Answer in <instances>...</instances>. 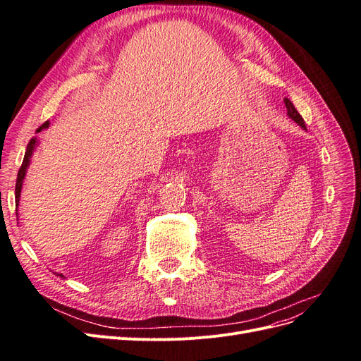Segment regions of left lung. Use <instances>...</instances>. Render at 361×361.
I'll return each mask as SVG.
<instances>
[{"label":"left lung","mask_w":361,"mask_h":361,"mask_svg":"<svg viewBox=\"0 0 361 361\" xmlns=\"http://www.w3.org/2000/svg\"><path fill=\"white\" fill-rule=\"evenodd\" d=\"M285 105H286V108H288V116H289L292 120H295V122H297L302 129H305L304 118L301 117V114L297 111V108L293 106V104L288 99V97H285Z\"/></svg>","instance_id":"left-lung-1"}]
</instances>
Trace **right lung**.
Segmentation results:
<instances>
[{"mask_svg":"<svg viewBox=\"0 0 361 361\" xmlns=\"http://www.w3.org/2000/svg\"><path fill=\"white\" fill-rule=\"evenodd\" d=\"M49 126V122H45L42 126L37 128V133H40L42 129H45ZM36 138H31L30 143L27 146V150H25V157H24V161H23V166H20L19 171H18V179H16V188H15V200H16V204H19V197H20V190H23V182H24V178H25V173H27V169L30 166V158L32 155V150H35L36 147ZM61 276V274H60ZM64 277V276H61Z\"/></svg>","mask_w":361,"mask_h":361,"instance_id":"add662e5","label":"right lung"}]
</instances>
